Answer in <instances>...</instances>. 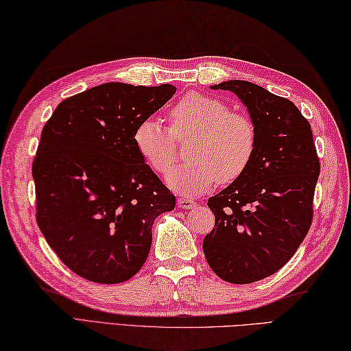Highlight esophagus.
<instances>
[{"instance_id":"esophagus-1","label":"esophagus","mask_w":351,"mask_h":351,"mask_svg":"<svg viewBox=\"0 0 351 351\" xmlns=\"http://www.w3.org/2000/svg\"><path fill=\"white\" fill-rule=\"evenodd\" d=\"M177 205H178V207H182V208L189 210L195 205V201L192 198H187V196H178Z\"/></svg>"}]
</instances>
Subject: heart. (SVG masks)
I'll return each instance as SVG.
<instances>
[{
	"label": "heart",
	"mask_w": 351,
	"mask_h": 351,
	"mask_svg": "<svg viewBox=\"0 0 351 351\" xmlns=\"http://www.w3.org/2000/svg\"><path fill=\"white\" fill-rule=\"evenodd\" d=\"M171 128L156 119H144L134 131L140 156L158 174H168L177 158L176 138L193 135L187 147L191 160L168 176V184L186 195H198L217 180L230 183L249 168L258 146V130L243 111L230 110L228 102L191 92L169 111Z\"/></svg>",
	"instance_id": "1"
}]
</instances>
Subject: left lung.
<instances>
[{
	"instance_id": "8db88e82",
	"label": "left lung",
	"mask_w": 351,
	"mask_h": 351,
	"mask_svg": "<svg viewBox=\"0 0 351 351\" xmlns=\"http://www.w3.org/2000/svg\"><path fill=\"white\" fill-rule=\"evenodd\" d=\"M213 89L244 102L258 146L244 174L208 199L216 223L202 249L216 276L249 285L283 268L308 234L320 162L311 126L292 101L245 80Z\"/></svg>"
}]
</instances>
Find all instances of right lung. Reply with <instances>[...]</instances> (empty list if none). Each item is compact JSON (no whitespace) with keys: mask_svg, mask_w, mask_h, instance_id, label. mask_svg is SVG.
<instances>
[{"mask_svg":"<svg viewBox=\"0 0 351 351\" xmlns=\"http://www.w3.org/2000/svg\"><path fill=\"white\" fill-rule=\"evenodd\" d=\"M176 88L106 83L64 99L32 162L37 225L68 268L93 283L134 277L152 226L176 196L136 152L134 131Z\"/></svg>","mask_w":351,"mask_h":351,"instance_id":"obj_1","label":"right lung"}]
</instances>
